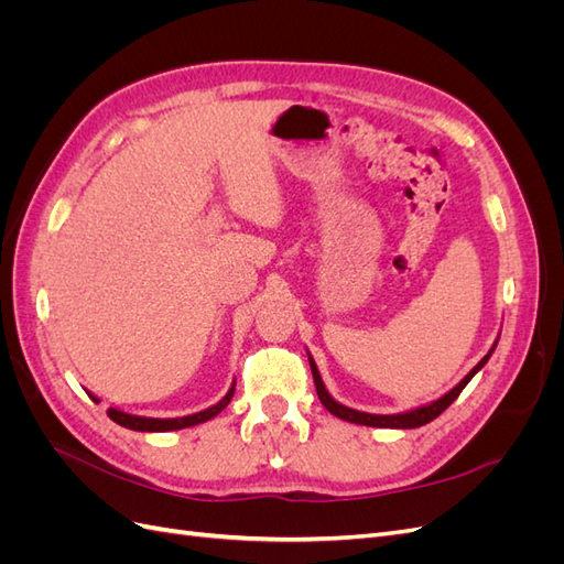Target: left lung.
<instances>
[{
    "instance_id": "obj_1",
    "label": "left lung",
    "mask_w": 564,
    "mask_h": 564,
    "mask_svg": "<svg viewBox=\"0 0 564 564\" xmlns=\"http://www.w3.org/2000/svg\"><path fill=\"white\" fill-rule=\"evenodd\" d=\"M494 348H497V340H494L491 350L482 357V360L477 362V365L466 373V377L460 379L449 392H445V395H442L440 400L429 402V404H423V406H416V409H409V412H402V414H367V412H357V409H350V406H346V404L336 402V400L329 395V390L324 388V381H322L319 371H317V365H315V360H313L311 355H308V362H311V369H313L317 398H319V402H322L324 406H327V412H332L334 416L344 419V421H350V423H357V425H371V429H419V425H425V423H431L433 419H437V416H440L442 412H445V409L460 395V390H464V388L468 386V381L475 377V373L487 365V360L491 357Z\"/></svg>"
}]
</instances>
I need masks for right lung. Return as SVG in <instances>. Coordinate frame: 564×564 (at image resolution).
I'll return each mask as SVG.
<instances>
[{
    "instance_id": "obj_1",
    "label": "right lung",
    "mask_w": 564,
    "mask_h": 564,
    "mask_svg": "<svg viewBox=\"0 0 564 564\" xmlns=\"http://www.w3.org/2000/svg\"><path fill=\"white\" fill-rule=\"evenodd\" d=\"M87 392H89V390H87ZM232 395H235V383L230 386V390H228L226 395L220 398L214 406H209V409H202V412H197V414L178 416V419L135 416V414L122 412V409H115V406H110V409H108V416H110L115 423L124 425V429H129V431H141V433H166V431H181V429H191V425H197V423L209 421V419H214L216 414L224 412V409L228 406V402L232 400ZM89 398H91L94 402H100V400L94 395V392H89Z\"/></svg>"
}]
</instances>
